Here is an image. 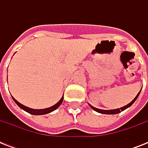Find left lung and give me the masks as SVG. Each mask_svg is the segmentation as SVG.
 <instances>
[{"instance_id": "1", "label": "left lung", "mask_w": 148, "mask_h": 148, "mask_svg": "<svg viewBox=\"0 0 148 148\" xmlns=\"http://www.w3.org/2000/svg\"><path fill=\"white\" fill-rule=\"evenodd\" d=\"M140 90H141V89H140ZM140 90L139 91V92H138V94L137 95V96H136V97L134 98L133 101H131V102H130L128 104H127V105L124 106V107H122V108H117V109H113V110H102V109H98V108H95V107H93L92 105H90V103H89V105H90V107L92 108L93 110H95V111H97V112L100 113V114H119V113H121V111H123V110H126L127 108H130V107H131V106L132 105V104H133L134 102H135V101L138 97L139 95H140Z\"/></svg>"}]
</instances>
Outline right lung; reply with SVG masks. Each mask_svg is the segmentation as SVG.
<instances>
[{
    "label": "right lung",
    "mask_w": 148,
    "mask_h": 148,
    "mask_svg": "<svg viewBox=\"0 0 148 148\" xmlns=\"http://www.w3.org/2000/svg\"><path fill=\"white\" fill-rule=\"evenodd\" d=\"M12 98L15 103H17V105H18V107H20L21 109L25 110L26 112L29 113V114H33V115H43V114H48V113L52 112V111H53V110H55L56 109H58V108H59V106L62 103L63 100H64V95H63L62 97L60 98V100L58 101V103H55L54 105L51 106V107H50V108H45V109H33V108H28V107H26V106L23 105V104H21V103H19L16 99L14 98L13 97Z\"/></svg>",
    "instance_id": "right-lung-1"
}]
</instances>
